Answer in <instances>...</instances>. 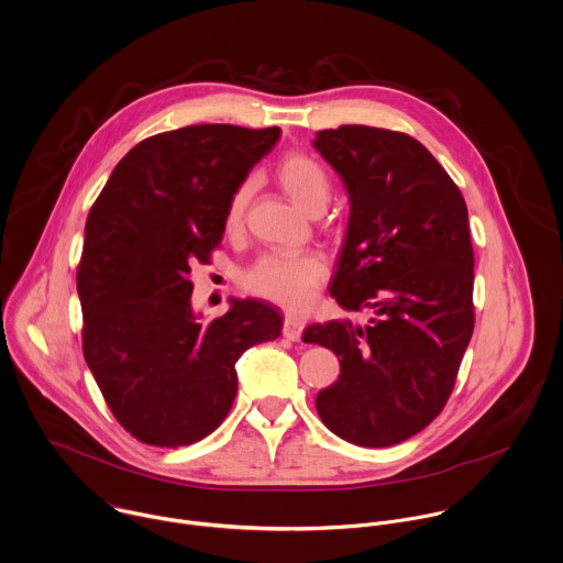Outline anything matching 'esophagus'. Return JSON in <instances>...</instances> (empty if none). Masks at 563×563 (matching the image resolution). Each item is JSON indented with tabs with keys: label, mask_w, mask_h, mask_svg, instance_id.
Wrapping results in <instances>:
<instances>
[{
	"label": "esophagus",
	"mask_w": 563,
	"mask_h": 563,
	"mask_svg": "<svg viewBox=\"0 0 563 563\" xmlns=\"http://www.w3.org/2000/svg\"><path fill=\"white\" fill-rule=\"evenodd\" d=\"M302 329H305V322L302 318L294 316V313H287L285 316V322H283V335L291 342H298L302 338Z\"/></svg>",
	"instance_id": "34e87169"
}]
</instances>
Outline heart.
<instances>
[{
	"mask_svg": "<svg viewBox=\"0 0 563 563\" xmlns=\"http://www.w3.org/2000/svg\"><path fill=\"white\" fill-rule=\"evenodd\" d=\"M278 184L289 199L302 210L324 206L329 199V177L324 168L302 153H291L280 159L276 168ZM252 195V181H243L230 197L225 225L236 230L243 223V214ZM327 276L324 261L311 252H267L247 272L245 285L250 291L269 298L285 307H302L309 302L313 289Z\"/></svg>",
	"mask_w": 563,
	"mask_h": 563,
	"instance_id": "1",
	"label": "heart"
}]
</instances>
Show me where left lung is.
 <instances>
[{"label":"left lung","mask_w":563,"mask_h":563,"mask_svg":"<svg viewBox=\"0 0 563 563\" xmlns=\"http://www.w3.org/2000/svg\"><path fill=\"white\" fill-rule=\"evenodd\" d=\"M313 148L351 201L329 294L344 311L371 313L366 324L331 320L305 331L307 344L340 360L316 410L353 445H397L439 417L474 333L467 203L406 133L342 124L318 131Z\"/></svg>","instance_id":"1"}]
</instances>
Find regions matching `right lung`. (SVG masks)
Listing matches in <instances>:
<instances>
[{
    "instance_id": "add662e5",
    "label": "right lung",
    "mask_w": 563,
    "mask_h": 563,
    "mask_svg": "<svg viewBox=\"0 0 563 563\" xmlns=\"http://www.w3.org/2000/svg\"><path fill=\"white\" fill-rule=\"evenodd\" d=\"M278 137V126L234 124L146 137L89 210L76 272L82 355L118 423L146 445L212 434L236 397V360L280 335V309L256 298H230L206 320L188 280L221 243L230 197Z\"/></svg>"
}]
</instances>
